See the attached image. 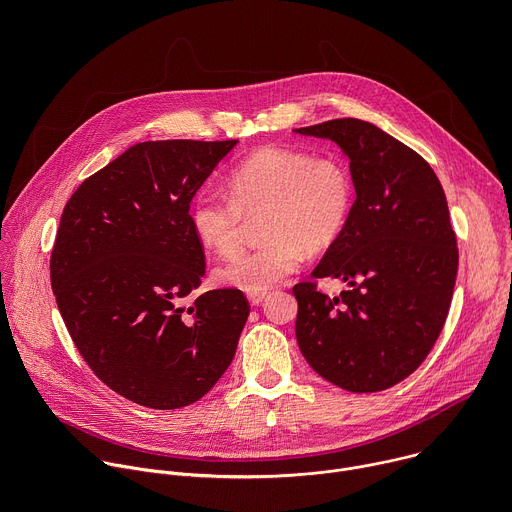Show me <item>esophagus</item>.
<instances>
[{
	"instance_id": "obj_1",
	"label": "esophagus",
	"mask_w": 512,
	"mask_h": 512,
	"mask_svg": "<svg viewBox=\"0 0 512 512\" xmlns=\"http://www.w3.org/2000/svg\"><path fill=\"white\" fill-rule=\"evenodd\" d=\"M267 300V291H261V294H249L251 306H261Z\"/></svg>"
}]
</instances>
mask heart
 <instances>
[{"instance_id":"heart-1","label":"heart","mask_w":512,"mask_h":512,"mask_svg":"<svg viewBox=\"0 0 512 512\" xmlns=\"http://www.w3.org/2000/svg\"><path fill=\"white\" fill-rule=\"evenodd\" d=\"M352 208V178L336 160L269 145L229 174V196L200 192L190 208L196 237L218 255L243 243L245 216L267 210L265 245L229 257L214 269L223 287L261 294L296 273L308 251L328 249L344 231Z\"/></svg>"}]
</instances>
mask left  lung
<instances>
[{
    "mask_svg": "<svg viewBox=\"0 0 512 512\" xmlns=\"http://www.w3.org/2000/svg\"><path fill=\"white\" fill-rule=\"evenodd\" d=\"M294 131L334 141L356 192L344 231L312 271L350 289L328 298L312 281L294 287L300 350L340 389H389L425 360L448 318L458 249L444 188L419 154L369 121Z\"/></svg>",
    "mask_w": 512,
    "mask_h": 512,
    "instance_id": "left-lung-1",
    "label": "left lung"
}]
</instances>
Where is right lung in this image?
<instances>
[{
    "label": "right lung",
    "instance_id": "right-lung-1",
    "mask_svg": "<svg viewBox=\"0 0 512 512\" xmlns=\"http://www.w3.org/2000/svg\"><path fill=\"white\" fill-rule=\"evenodd\" d=\"M143 141L87 178L62 210L50 281L72 342L115 393L152 409L204 397L233 362L249 304L239 289L182 302L204 277L190 202L235 148Z\"/></svg>",
    "mask_w": 512,
    "mask_h": 512
}]
</instances>
